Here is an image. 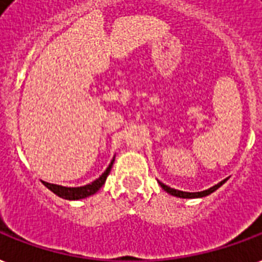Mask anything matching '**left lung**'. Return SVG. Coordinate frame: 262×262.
<instances>
[{"label":"left lung","mask_w":262,"mask_h":262,"mask_svg":"<svg viewBox=\"0 0 262 262\" xmlns=\"http://www.w3.org/2000/svg\"><path fill=\"white\" fill-rule=\"evenodd\" d=\"M228 179V178H227ZM227 179L222 180L220 183L214 184L213 187L208 188V190H204V191H198V192H187V191H180V190H176V188H171L169 186H167V184H164L163 182H160L159 180V184L163 187L164 191H167L168 194H171V195L173 196H178V198H202V196H206L209 195V194H212L213 191H216L220 186H223V184L226 183Z\"/></svg>","instance_id":"left-lung-1"}]
</instances>
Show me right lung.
Segmentation results:
<instances>
[{
	"mask_svg": "<svg viewBox=\"0 0 262 262\" xmlns=\"http://www.w3.org/2000/svg\"><path fill=\"white\" fill-rule=\"evenodd\" d=\"M113 163H115V157H113V160L111 161L108 168L105 169V172L99 176L98 179H95L94 182H91V183L89 184H84V186H80V187H66V186H58V184L48 183V182H42V183H43L50 191L60 196V198H64V200L68 201L83 200V198H87V196L95 194L99 188L102 187L103 183H105V180L108 178L109 172L112 169Z\"/></svg>",
	"mask_w": 262,
	"mask_h": 262,
	"instance_id": "obj_1",
	"label": "right lung"
}]
</instances>
